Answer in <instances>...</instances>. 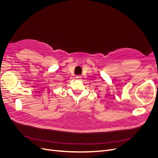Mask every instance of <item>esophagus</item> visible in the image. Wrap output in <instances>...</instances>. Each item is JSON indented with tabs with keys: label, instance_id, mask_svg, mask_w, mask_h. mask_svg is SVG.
I'll return each instance as SVG.
<instances>
[{
	"label": "esophagus",
	"instance_id": "esophagus-1",
	"mask_svg": "<svg viewBox=\"0 0 158 158\" xmlns=\"http://www.w3.org/2000/svg\"><path fill=\"white\" fill-rule=\"evenodd\" d=\"M76 79L77 80H81V79H82V77L80 76H77L76 77Z\"/></svg>",
	"mask_w": 158,
	"mask_h": 158
}]
</instances>
